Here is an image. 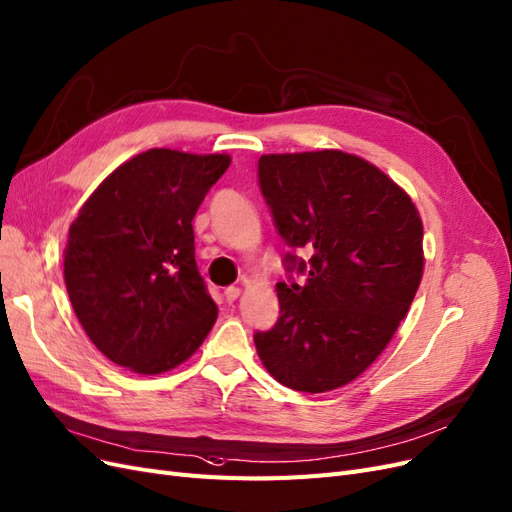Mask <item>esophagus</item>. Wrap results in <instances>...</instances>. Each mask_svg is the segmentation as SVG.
I'll list each match as a JSON object with an SVG mask.
<instances>
[{"mask_svg":"<svg viewBox=\"0 0 512 512\" xmlns=\"http://www.w3.org/2000/svg\"><path fill=\"white\" fill-rule=\"evenodd\" d=\"M240 293H242L240 287H234V285L227 287V289H225V300H227V302H236V300L240 298Z\"/></svg>","mask_w":512,"mask_h":512,"instance_id":"obj_1","label":"esophagus"}]
</instances>
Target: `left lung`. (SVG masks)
I'll return each instance as SVG.
<instances>
[{
    "label": "left lung",
    "instance_id": "obj_1",
    "mask_svg": "<svg viewBox=\"0 0 512 512\" xmlns=\"http://www.w3.org/2000/svg\"><path fill=\"white\" fill-rule=\"evenodd\" d=\"M259 189L289 249L280 317L255 332L266 370L295 391L338 389L383 353L423 274V223L410 197L342 151L261 155Z\"/></svg>",
    "mask_w": 512,
    "mask_h": 512
}]
</instances>
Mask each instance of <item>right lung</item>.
<instances>
[{"mask_svg":"<svg viewBox=\"0 0 512 512\" xmlns=\"http://www.w3.org/2000/svg\"><path fill=\"white\" fill-rule=\"evenodd\" d=\"M229 163V155L151 148L80 208L63 253L65 287L87 336L117 366L168 372L217 321L191 221Z\"/></svg>","mask_w":512,"mask_h":512,"instance_id":"obj_1","label":"right lung"}]
</instances>
